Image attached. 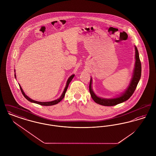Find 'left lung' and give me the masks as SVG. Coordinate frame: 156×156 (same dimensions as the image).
Segmentation results:
<instances>
[{
    "label": "left lung",
    "instance_id": "1",
    "mask_svg": "<svg viewBox=\"0 0 156 156\" xmlns=\"http://www.w3.org/2000/svg\"><path fill=\"white\" fill-rule=\"evenodd\" d=\"M135 57H136V61H135V67L134 69L133 75L131 82L127 89L126 91L120 96V97L114 98V99H103L97 97L95 94L94 93L92 87V80L90 78V83H89V92L90 94V95L93 100L97 103V104L104 105L106 106H115L118 104L122 103L127 100H128L131 96L133 95V94L135 90V89L137 87V85L139 82V80L141 77V62L139 55V52L137 50V47L135 46Z\"/></svg>",
    "mask_w": 156,
    "mask_h": 156
}]
</instances>
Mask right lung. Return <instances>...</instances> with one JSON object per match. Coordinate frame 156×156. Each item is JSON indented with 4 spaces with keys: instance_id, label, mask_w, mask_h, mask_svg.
Segmentation results:
<instances>
[{
    "instance_id": "right-lung-1",
    "label": "right lung",
    "mask_w": 156,
    "mask_h": 156,
    "mask_svg": "<svg viewBox=\"0 0 156 156\" xmlns=\"http://www.w3.org/2000/svg\"><path fill=\"white\" fill-rule=\"evenodd\" d=\"M15 78H16V75H15ZM74 75H71L69 78H68V81H67V85H66V88H65V89H64V90L63 93L62 94L61 96L60 97L59 99H57V100H55V101H51V102H38V101H34V100H33V99H30V98H29V97H27V95H26V94H24V92H23V90L22 87H20V88L21 92H22V93L23 96L24 97V98H26V99H27L29 101H30L31 102H33V103H35V104H39V105H43V106H51V105H55V104H58V103L62 99H63L64 97L65 96L66 92V91H67V88H68V85H69V84L70 82L71 81V80H73V78H74Z\"/></svg>"
}]
</instances>
